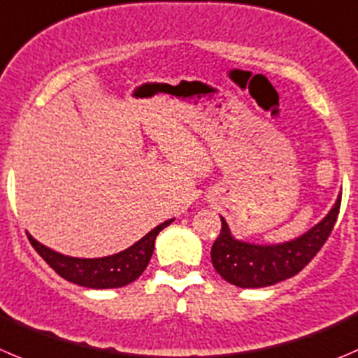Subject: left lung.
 <instances>
[{"mask_svg":"<svg viewBox=\"0 0 358 358\" xmlns=\"http://www.w3.org/2000/svg\"><path fill=\"white\" fill-rule=\"evenodd\" d=\"M341 196L338 197L327 217L315 227L292 241L280 245H253L232 238L224 218L222 231L211 246V264L215 271L241 289H260L292 278L311 262L331 236L338 220Z\"/></svg>","mask_w":358,"mask_h":358,"instance_id":"8db88e82","label":"left lung"}]
</instances>
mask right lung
Returning a JSON list of instances; mask_svg holds the SVG:
<instances>
[{"mask_svg":"<svg viewBox=\"0 0 358 358\" xmlns=\"http://www.w3.org/2000/svg\"><path fill=\"white\" fill-rule=\"evenodd\" d=\"M175 218L162 222L124 252L101 257V259H76V257L62 255L38 243L31 234H27V238L33 248L40 253L41 259L68 282L87 287V289H119L140 278L152 259L155 238Z\"/></svg>","mask_w":358,"mask_h":358,"instance_id":"1","label":"right lung"}]
</instances>
